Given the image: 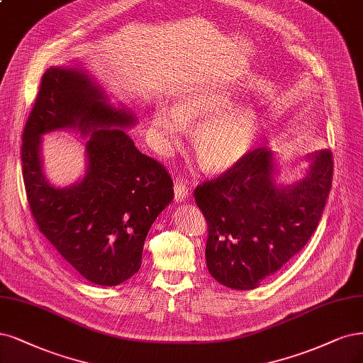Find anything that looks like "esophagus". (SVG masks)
<instances>
[{"label": "esophagus", "instance_id": "1", "mask_svg": "<svg viewBox=\"0 0 363 363\" xmlns=\"http://www.w3.org/2000/svg\"><path fill=\"white\" fill-rule=\"evenodd\" d=\"M187 194H189L187 184L183 180H176V183H174V196H176V201H183Z\"/></svg>", "mask_w": 363, "mask_h": 363}]
</instances>
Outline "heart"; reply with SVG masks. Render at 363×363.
Masks as SVG:
<instances>
[{
    "label": "heart",
    "mask_w": 363,
    "mask_h": 363,
    "mask_svg": "<svg viewBox=\"0 0 363 363\" xmlns=\"http://www.w3.org/2000/svg\"><path fill=\"white\" fill-rule=\"evenodd\" d=\"M233 96L222 89H198L179 99L177 111L159 104L152 116V126L167 141H177L184 124H198L194 148L199 164L207 171H225L242 160L251 150L259 130V117L249 106L234 108Z\"/></svg>",
    "instance_id": "1"
}]
</instances>
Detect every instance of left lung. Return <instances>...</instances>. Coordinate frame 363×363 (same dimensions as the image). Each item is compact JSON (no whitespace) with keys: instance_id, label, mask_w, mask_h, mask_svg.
Here are the masks:
<instances>
[{"instance_id":"left-lung-1","label":"left lung","mask_w":363,"mask_h":363,"mask_svg":"<svg viewBox=\"0 0 363 363\" xmlns=\"http://www.w3.org/2000/svg\"><path fill=\"white\" fill-rule=\"evenodd\" d=\"M312 157L308 177L278 187L272 153L258 147L195 187V203L208 230L207 267L218 282L252 290L305 247L318 227L333 179L330 150Z\"/></svg>"}]
</instances>
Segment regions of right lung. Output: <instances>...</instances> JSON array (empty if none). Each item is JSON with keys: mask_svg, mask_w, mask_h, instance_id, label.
Listing matches in <instances>:
<instances>
[{"mask_svg": "<svg viewBox=\"0 0 363 363\" xmlns=\"http://www.w3.org/2000/svg\"><path fill=\"white\" fill-rule=\"evenodd\" d=\"M132 123L85 74L49 67L22 133V176L35 225L73 269L104 286L140 270L148 230L174 198L167 168L120 129ZM62 127L92 133L89 171L81 184L57 190L44 180L38 147L43 133Z\"/></svg>", "mask_w": 363, "mask_h": 363, "instance_id": "right-lung-1", "label": "right lung"}]
</instances>
